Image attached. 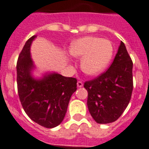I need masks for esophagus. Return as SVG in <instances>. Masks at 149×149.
Masks as SVG:
<instances>
[{
  "label": "esophagus",
  "mask_w": 149,
  "mask_h": 149,
  "mask_svg": "<svg viewBox=\"0 0 149 149\" xmlns=\"http://www.w3.org/2000/svg\"><path fill=\"white\" fill-rule=\"evenodd\" d=\"M77 87L81 88V87H82V86H83V83L81 82V81H77Z\"/></svg>",
  "instance_id": "1"
}]
</instances>
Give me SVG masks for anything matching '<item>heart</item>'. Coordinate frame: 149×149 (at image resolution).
Masks as SVG:
<instances>
[{"instance_id":"b5f03b06","label":"heart","mask_w":149,"mask_h":149,"mask_svg":"<svg viewBox=\"0 0 149 149\" xmlns=\"http://www.w3.org/2000/svg\"><path fill=\"white\" fill-rule=\"evenodd\" d=\"M69 53L82 57L81 66L89 75H97L109 65L113 55V46L110 40L95 36H85L72 42Z\"/></svg>"}]
</instances>
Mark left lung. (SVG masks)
<instances>
[{"mask_svg":"<svg viewBox=\"0 0 149 149\" xmlns=\"http://www.w3.org/2000/svg\"><path fill=\"white\" fill-rule=\"evenodd\" d=\"M133 62L122 42L110 68L98 77L84 83L87 107L98 124L111 123L121 116L133 91Z\"/></svg>","mask_w":149,"mask_h":149,"instance_id":"left-lung-1","label":"left lung"}]
</instances>
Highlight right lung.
<instances>
[{"label":"right lung","mask_w":149,"mask_h":149,"mask_svg":"<svg viewBox=\"0 0 149 149\" xmlns=\"http://www.w3.org/2000/svg\"><path fill=\"white\" fill-rule=\"evenodd\" d=\"M36 36L26 42L17 61V85L19 99L27 115L36 123L53 128L63 122L71 96L77 90V79L58 73H46L35 78L30 46Z\"/></svg>","instance_id":"right-lung-1"}]
</instances>
